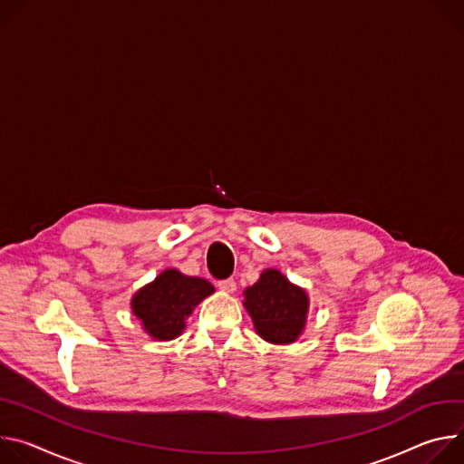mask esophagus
I'll return each instance as SVG.
<instances>
[{
    "label": "esophagus",
    "mask_w": 464,
    "mask_h": 464,
    "mask_svg": "<svg viewBox=\"0 0 464 464\" xmlns=\"http://www.w3.org/2000/svg\"><path fill=\"white\" fill-rule=\"evenodd\" d=\"M218 287H219L223 293H234V291H236V282H234L232 278H227V280L218 282Z\"/></svg>",
    "instance_id": "obj_1"
}]
</instances>
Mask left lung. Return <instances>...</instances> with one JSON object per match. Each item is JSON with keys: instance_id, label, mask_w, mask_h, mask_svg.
<instances>
[{"instance_id": "1", "label": "left lung", "mask_w": 464, "mask_h": 464, "mask_svg": "<svg viewBox=\"0 0 464 464\" xmlns=\"http://www.w3.org/2000/svg\"><path fill=\"white\" fill-rule=\"evenodd\" d=\"M243 305L262 339L273 344L295 343L304 332L310 298L280 271L266 269L260 280L245 289Z\"/></svg>"}]
</instances>
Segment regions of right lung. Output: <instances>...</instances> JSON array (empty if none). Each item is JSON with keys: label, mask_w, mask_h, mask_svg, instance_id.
<instances>
[{"label": "right lung", "mask_w": 464, "mask_h": 464, "mask_svg": "<svg viewBox=\"0 0 464 464\" xmlns=\"http://www.w3.org/2000/svg\"><path fill=\"white\" fill-rule=\"evenodd\" d=\"M214 291L208 280L166 269L132 296L130 307L145 334L152 339L169 341L184 332L193 307Z\"/></svg>", "instance_id": "right-lung-1"}]
</instances>
